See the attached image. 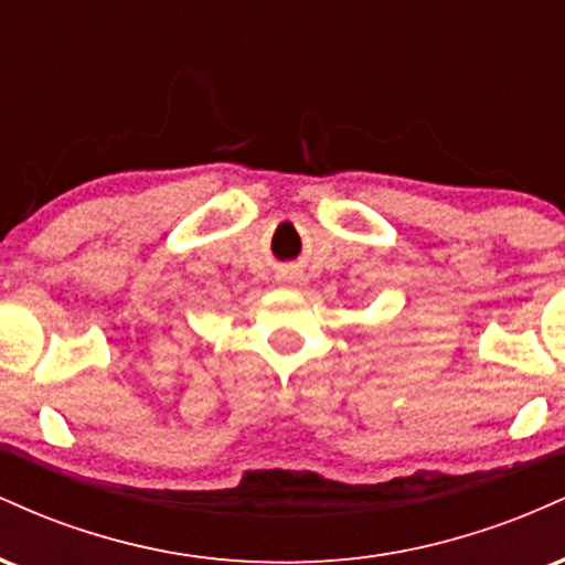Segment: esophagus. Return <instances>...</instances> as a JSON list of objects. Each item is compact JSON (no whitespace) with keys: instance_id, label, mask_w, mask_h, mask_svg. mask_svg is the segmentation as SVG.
<instances>
[{"instance_id":"obj_1","label":"esophagus","mask_w":565,"mask_h":565,"mask_svg":"<svg viewBox=\"0 0 565 565\" xmlns=\"http://www.w3.org/2000/svg\"><path fill=\"white\" fill-rule=\"evenodd\" d=\"M287 281H289V284H287V287H291V276H289V278H287Z\"/></svg>"}]
</instances>
